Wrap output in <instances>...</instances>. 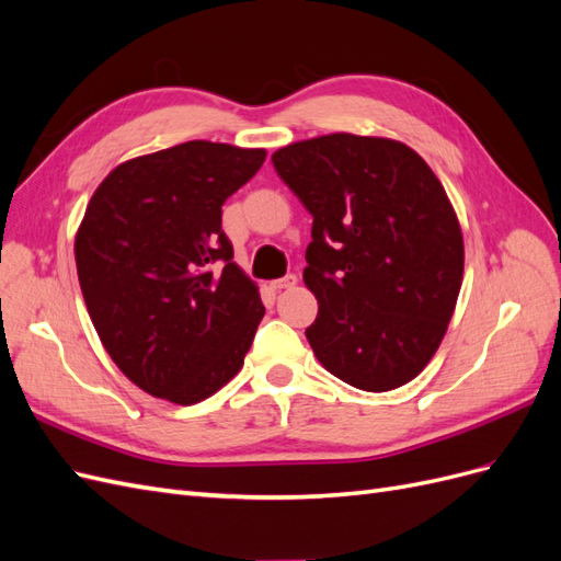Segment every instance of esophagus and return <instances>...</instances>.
<instances>
[{"instance_id":"obj_1","label":"esophagus","mask_w":561,"mask_h":561,"mask_svg":"<svg viewBox=\"0 0 561 561\" xmlns=\"http://www.w3.org/2000/svg\"><path fill=\"white\" fill-rule=\"evenodd\" d=\"M295 285H297V276L295 274H287V276L271 283V287H274V290H290V287H295Z\"/></svg>"}]
</instances>
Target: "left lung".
I'll use <instances>...</instances> for the list:
<instances>
[{
    "label": "left lung",
    "mask_w": 561,
    "mask_h": 561,
    "mask_svg": "<svg viewBox=\"0 0 561 561\" xmlns=\"http://www.w3.org/2000/svg\"><path fill=\"white\" fill-rule=\"evenodd\" d=\"M278 178L313 217L307 339L336 379L383 393L428 365L463 280L456 213L414 149L332 133L278 149Z\"/></svg>",
    "instance_id": "1"
}]
</instances>
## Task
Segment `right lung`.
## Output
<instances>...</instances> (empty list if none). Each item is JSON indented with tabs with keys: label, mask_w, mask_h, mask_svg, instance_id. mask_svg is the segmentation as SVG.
<instances>
[{
	"label": "right lung",
	"mask_w": 561,
	"mask_h": 561,
	"mask_svg": "<svg viewBox=\"0 0 561 561\" xmlns=\"http://www.w3.org/2000/svg\"><path fill=\"white\" fill-rule=\"evenodd\" d=\"M264 149L192 140L130 159L77 231L79 285L110 358L149 396L194 404L239 375L264 304L222 231Z\"/></svg>",
	"instance_id": "right-lung-1"
}]
</instances>
